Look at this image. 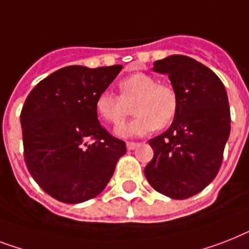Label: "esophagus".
I'll list each match as a JSON object with an SVG mask.
<instances>
[{
  "mask_svg": "<svg viewBox=\"0 0 249 249\" xmlns=\"http://www.w3.org/2000/svg\"><path fill=\"white\" fill-rule=\"evenodd\" d=\"M138 147V143L135 142H128L126 143V148L129 149V151H133V149H135Z\"/></svg>",
  "mask_w": 249,
  "mask_h": 249,
  "instance_id": "34e87169",
  "label": "esophagus"
}]
</instances>
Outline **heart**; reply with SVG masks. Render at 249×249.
<instances>
[{"label":"heart","mask_w":249,"mask_h":249,"mask_svg":"<svg viewBox=\"0 0 249 249\" xmlns=\"http://www.w3.org/2000/svg\"><path fill=\"white\" fill-rule=\"evenodd\" d=\"M120 97L104 90L96 98L97 115L108 124L118 126L126 115L129 107L135 115L126 124L116 129L123 138L143 137L156 128H165L178 112V96L173 87L159 83L155 76L145 72H134L119 83Z\"/></svg>","instance_id":"b5f03b06"}]
</instances>
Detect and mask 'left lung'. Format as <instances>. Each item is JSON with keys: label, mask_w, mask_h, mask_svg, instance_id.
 <instances>
[{"label": "left lung", "mask_w": 249, "mask_h": 249, "mask_svg": "<svg viewBox=\"0 0 249 249\" xmlns=\"http://www.w3.org/2000/svg\"><path fill=\"white\" fill-rule=\"evenodd\" d=\"M152 70L170 79L178 112L170 128L149 141L153 159L144 175L161 195L185 199L219 173L230 134L228 94L211 69L184 54L159 60Z\"/></svg>", "instance_id": "1"}]
</instances>
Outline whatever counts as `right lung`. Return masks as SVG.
<instances>
[{
	"mask_svg": "<svg viewBox=\"0 0 249 249\" xmlns=\"http://www.w3.org/2000/svg\"><path fill=\"white\" fill-rule=\"evenodd\" d=\"M121 69L66 66L26 97L20 115L26 167L57 201L80 203L100 195L126 152L124 141L102 128L96 111L97 96Z\"/></svg>",
	"mask_w": 249,
	"mask_h": 249,
	"instance_id": "obj_1",
	"label": "right lung"
}]
</instances>
